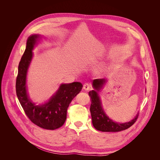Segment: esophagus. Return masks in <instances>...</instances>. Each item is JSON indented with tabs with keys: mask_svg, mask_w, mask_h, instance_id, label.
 Returning <instances> with one entry per match:
<instances>
[{
	"mask_svg": "<svg viewBox=\"0 0 160 160\" xmlns=\"http://www.w3.org/2000/svg\"><path fill=\"white\" fill-rule=\"evenodd\" d=\"M92 89V86L89 83H85L83 85V89L85 91H89Z\"/></svg>",
	"mask_w": 160,
	"mask_h": 160,
	"instance_id": "esophagus-1",
	"label": "esophagus"
}]
</instances>
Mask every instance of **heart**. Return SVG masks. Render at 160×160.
I'll return each instance as SVG.
<instances>
[{
	"mask_svg": "<svg viewBox=\"0 0 160 160\" xmlns=\"http://www.w3.org/2000/svg\"><path fill=\"white\" fill-rule=\"evenodd\" d=\"M107 71V67H101V68H99V69H98V70H97V73H98V75H103L105 72V71Z\"/></svg>",
	"mask_w": 160,
	"mask_h": 160,
	"instance_id": "1",
	"label": "heart"
}]
</instances>
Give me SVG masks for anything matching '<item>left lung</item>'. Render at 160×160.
<instances>
[{
  "mask_svg": "<svg viewBox=\"0 0 160 160\" xmlns=\"http://www.w3.org/2000/svg\"><path fill=\"white\" fill-rule=\"evenodd\" d=\"M106 81L107 80L105 79H94L93 81V86L96 91L92 90L89 93L91 101L90 111L93 127L97 130L105 132H118L127 129L132 126L136 122L139 115L138 114L136 117L131 122L124 123L114 122L106 115L101 107V101L98 96V92L96 91L97 90L99 91L100 88H102Z\"/></svg>",
  "mask_w": 160,
  "mask_h": 160,
  "instance_id": "left-lung-1",
  "label": "left lung"
}]
</instances>
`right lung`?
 Masks as SVG:
<instances>
[{"label": "right lung", "instance_id": "obj_1", "mask_svg": "<svg viewBox=\"0 0 160 160\" xmlns=\"http://www.w3.org/2000/svg\"><path fill=\"white\" fill-rule=\"evenodd\" d=\"M38 35L28 38L26 49L19 62L16 80L17 95L22 108L31 122L42 129L54 130L61 128L67 119V111L71 101L79 93L83 85L79 82L62 84L57 93L47 103L35 105L28 98L26 77L32 59L34 45Z\"/></svg>", "mask_w": 160, "mask_h": 160}]
</instances>
